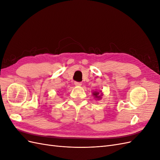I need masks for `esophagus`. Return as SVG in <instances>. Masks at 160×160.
I'll use <instances>...</instances> for the list:
<instances>
[{
  "label": "esophagus",
  "instance_id": "34e87169",
  "mask_svg": "<svg viewBox=\"0 0 160 160\" xmlns=\"http://www.w3.org/2000/svg\"><path fill=\"white\" fill-rule=\"evenodd\" d=\"M81 82H75V86H81Z\"/></svg>",
  "mask_w": 160,
  "mask_h": 160
}]
</instances>
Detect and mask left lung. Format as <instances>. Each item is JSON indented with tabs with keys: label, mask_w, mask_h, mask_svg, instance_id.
<instances>
[{
	"label": "left lung",
	"mask_w": 160,
	"mask_h": 160,
	"mask_svg": "<svg viewBox=\"0 0 160 160\" xmlns=\"http://www.w3.org/2000/svg\"><path fill=\"white\" fill-rule=\"evenodd\" d=\"M93 96H94V98H95L97 100H100L102 99V96H103V93L101 91H95L93 92Z\"/></svg>",
	"instance_id": "left-lung-1"
}]
</instances>
